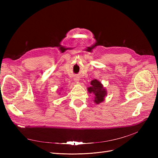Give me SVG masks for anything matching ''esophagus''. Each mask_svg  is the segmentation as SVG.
<instances>
[{"instance_id":"esophagus-1","label":"esophagus","mask_w":158,"mask_h":158,"mask_svg":"<svg viewBox=\"0 0 158 158\" xmlns=\"http://www.w3.org/2000/svg\"><path fill=\"white\" fill-rule=\"evenodd\" d=\"M75 80H76V81H78V80H79V78L76 77V78H75Z\"/></svg>"}]
</instances>
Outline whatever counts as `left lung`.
Masks as SVG:
<instances>
[{
    "instance_id": "1",
    "label": "left lung",
    "mask_w": 158,
    "mask_h": 158,
    "mask_svg": "<svg viewBox=\"0 0 158 158\" xmlns=\"http://www.w3.org/2000/svg\"><path fill=\"white\" fill-rule=\"evenodd\" d=\"M90 84L91 86L88 88V90L89 94H94V102L97 104L102 103L107 94L106 89L103 87V85L97 80H92Z\"/></svg>"
}]
</instances>
